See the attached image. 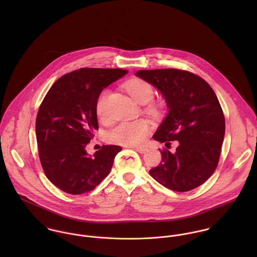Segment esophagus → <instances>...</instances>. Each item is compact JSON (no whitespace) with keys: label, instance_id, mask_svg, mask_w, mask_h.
Listing matches in <instances>:
<instances>
[{"label":"esophagus","instance_id":"1","mask_svg":"<svg viewBox=\"0 0 257 257\" xmlns=\"http://www.w3.org/2000/svg\"><path fill=\"white\" fill-rule=\"evenodd\" d=\"M131 148H134V149H136L137 151H139L140 153H145L146 151L147 150V148L146 147H130Z\"/></svg>","mask_w":257,"mask_h":257}]
</instances>
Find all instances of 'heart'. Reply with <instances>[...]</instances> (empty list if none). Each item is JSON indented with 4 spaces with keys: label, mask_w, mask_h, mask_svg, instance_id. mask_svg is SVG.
<instances>
[{
    "label": "heart",
    "mask_w": 257,
    "mask_h": 257,
    "mask_svg": "<svg viewBox=\"0 0 257 257\" xmlns=\"http://www.w3.org/2000/svg\"><path fill=\"white\" fill-rule=\"evenodd\" d=\"M125 90L139 104L145 105L149 103L154 97V88L146 80L141 78L131 79L125 83ZM106 96L107 92H103L96 104V112L102 121L107 120L106 113ZM147 110L154 112L156 107L148 106ZM150 123L147 119H138L134 121H123L116 124L108 134L110 143L122 146H140L145 143L150 133Z\"/></svg>",
    "instance_id": "1"
}]
</instances>
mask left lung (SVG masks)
Returning a JSON list of instances; mask_svg holds the SVG:
<instances>
[{
	"mask_svg": "<svg viewBox=\"0 0 257 257\" xmlns=\"http://www.w3.org/2000/svg\"><path fill=\"white\" fill-rule=\"evenodd\" d=\"M136 76L153 85L165 99L168 113L153 139L178 141L175 153L161 151V163L149 174L158 183L187 192L207 181L216 170L224 137V116L211 86L179 69L140 70Z\"/></svg>",
	"mask_w": 257,
	"mask_h": 257,
	"instance_id": "8db88e82",
	"label": "left lung"
}]
</instances>
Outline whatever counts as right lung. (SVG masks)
<instances>
[{
    "label": "right lung",
    "instance_id": "obj_1",
    "mask_svg": "<svg viewBox=\"0 0 257 257\" xmlns=\"http://www.w3.org/2000/svg\"><path fill=\"white\" fill-rule=\"evenodd\" d=\"M127 70L81 68L60 77L37 112L38 154L50 182L65 193L92 191L110 173L118 146H103L93 156L86 146L99 128L96 104L103 89Z\"/></svg>",
    "mask_w": 257,
    "mask_h": 257
}]
</instances>
